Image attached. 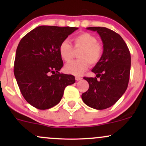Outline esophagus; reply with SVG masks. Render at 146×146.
Listing matches in <instances>:
<instances>
[{"label":"esophagus","instance_id":"obj_1","mask_svg":"<svg viewBox=\"0 0 146 146\" xmlns=\"http://www.w3.org/2000/svg\"><path fill=\"white\" fill-rule=\"evenodd\" d=\"M82 79V78H81V77H80V76H76V77H75V80H76L77 81H79V80H81Z\"/></svg>","mask_w":146,"mask_h":146}]
</instances>
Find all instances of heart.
I'll return each instance as SVG.
<instances>
[{"mask_svg": "<svg viewBox=\"0 0 146 146\" xmlns=\"http://www.w3.org/2000/svg\"><path fill=\"white\" fill-rule=\"evenodd\" d=\"M73 48L80 50L78 60L66 64L64 70L66 73L75 75H82L88 69L90 64L95 65L101 60L103 55V46L98 42V40L89 33L83 32L73 38ZM73 48L68 40H63L58 48L60 58L68 62L73 56Z\"/></svg>", "mask_w": 146, "mask_h": 146, "instance_id": "obj_1", "label": "heart"}]
</instances>
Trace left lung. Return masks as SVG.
Masks as SVG:
<instances>
[{"label":"left lung","instance_id":"8db88e82","mask_svg":"<svg viewBox=\"0 0 146 146\" xmlns=\"http://www.w3.org/2000/svg\"><path fill=\"white\" fill-rule=\"evenodd\" d=\"M87 29L99 33L104 51L101 60L92 69L96 77L84 78L88 82L89 88L82 93V99L89 107L103 110L115 104L126 90L131 57L123 38L113 30L101 27H91Z\"/></svg>","mask_w":146,"mask_h":146}]
</instances>
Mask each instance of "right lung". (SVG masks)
Listing matches in <instances>:
<instances>
[{"instance_id": "1", "label": "right lung", "mask_w": 146, "mask_h": 146, "mask_svg": "<svg viewBox=\"0 0 146 146\" xmlns=\"http://www.w3.org/2000/svg\"><path fill=\"white\" fill-rule=\"evenodd\" d=\"M78 29L40 26L20 41L14 61V75L23 96L35 108L46 110L57 105L65 88L75 83L73 75L59 72L63 61L58 48Z\"/></svg>"}]
</instances>
